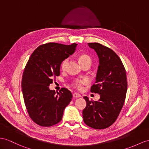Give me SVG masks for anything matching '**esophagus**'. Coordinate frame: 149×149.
<instances>
[{"label":"esophagus","instance_id":"1","mask_svg":"<svg viewBox=\"0 0 149 149\" xmlns=\"http://www.w3.org/2000/svg\"><path fill=\"white\" fill-rule=\"evenodd\" d=\"M72 97H73L74 98H75V99H77V98H79V97H81V96L79 95V94L77 93H74L73 94H72Z\"/></svg>","mask_w":149,"mask_h":149}]
</instances>
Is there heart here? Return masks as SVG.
Listing matches in <instances>:
<instances>
[{"label": "heart", "instance_id": "obj_1", "mask_svg": "<svg viewBox=\"0 0 149 149\" xmlns=\"http://www.w3.org/2000/svg\"><path fill=\"white\" fill-rule=\"evenodd\" d=\"M79 62L80 63H83L84 62H86V61H91V59H90V57L88 56V55H86V54H83V55H81L80 57H79ZM68 59H65L63 61V62L61 63V68L62 69V70H65L66 69L67 65L68 64ZM88 83V80L86 79H75V80L72 82V86L75 87V88H77L78 90H81L83 88V86L86 85V83Z\"/></svg>", "mask_w": 149, "mask_h": 149}]
</instances>
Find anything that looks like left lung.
Here are the masks:
<instances>
[{
	"label": "left lung",
	"mask_w": 149,
	"mask_h": 149,
	"mask_svg": "<svg viewBox=\"0 0 149 149\" xmlns=\"http://www.w3.org/2000/svg\"><path fill=\"white\" fill-rule=\"evenodd\" d=\"M99 59L95 84L90 91L99 93L100 99L90 100L84 97L86 106L83 111L85 124L94 129L108 128L116 120L125 103L127 91L125 68L113 50L99 43H88Z\"/></svg>",
	"instance_id": "obj_1"
}]
</instances>
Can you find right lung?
Instances as JSON below:
<instances>
[{
    "instance_id": "1",
    "label": "right lung",
    "mask_w": 149,
    "mask_h": 149,
    "mask_svg": "<svg viewBox=\"0 0 149 149\" xmlns=\"http://www.w3.org/2000/svg\"><path fill=\"white\" fill-rule=\"evenodd\" d=\"M77 45H42L32 53L25 66L21 81L24 102L30 117L40 126L57 124L71 102L72 95L68 89L62 88L56 94L49 85L53 77L59 76L61 63L74 52Z\"/></svg>"
}]
</instances>
